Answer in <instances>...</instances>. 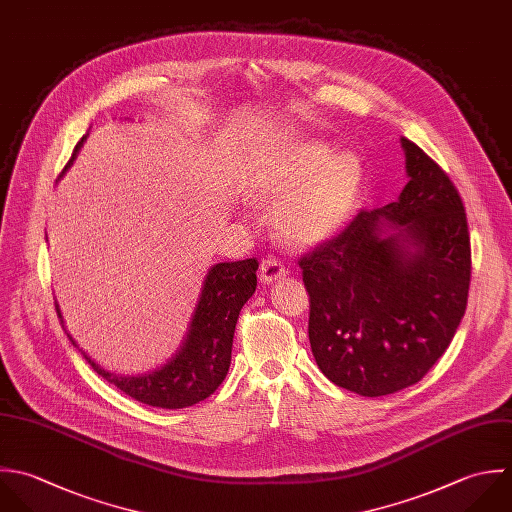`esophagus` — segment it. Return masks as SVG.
Segmentation results:
<instances>
[{"mask_svg": "<svg viewBox=\"0 0 512 512\" xmlns=\"http://www.w3.org/2000/svg\"><path fill=\"white\" fill-rule=\"evenodd\" d=\"M285 273H287V267L277 257H265L261 261L259 275H261L263 283H273V281L285 277Z\"/></svg>", "mask_w": 512, "mask_h": 512, "instance_id": "34e87169", "label": "esophagus"}]
</instances>
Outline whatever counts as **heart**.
I'll return each instance as SVG.
<instances>
[{"instance_id":"obj_1","label":"heart","mask_w":512,"mask_h":512,"mask_svg":"<svg viewBox=\"0 0 512 512\" xmlns=\"http://www.w3.org/2000/svg\"><path fill=\"white\" fill-rule=\"evenodd\" d=\"M317 143H301L261 163L251 175V189L265 197L285 190L273 211L277 229L295 243L331 237L351 215L361 189V163L353 153H339Z\"/></svg>"}]
</instances>
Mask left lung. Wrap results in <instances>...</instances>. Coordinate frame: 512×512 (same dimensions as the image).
Instances as JSON below:
<instances>
[{"instance_id": "left-lung-1", "label": "left lung", "mask_w": 512, "mask_h": 512, "mask_svg": "<svg viewBox=\"0 0 512 512\" xmlns=\"http://www.w3.org/2000/svg\"><path fill=\"white\" fill-rule=\"evenodd\" d=\"M401 143L409 183L399 199L361 209L299 259L315 361L329 381L363 397L419 383L451 345L469 299L463 199L417 143Z\"/></svg>"}]
</instances>
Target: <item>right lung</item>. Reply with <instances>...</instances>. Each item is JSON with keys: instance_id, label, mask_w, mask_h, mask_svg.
Here are the masks:
<instances>
[{"instance_id": "add662e5", "label": "right lung", "mask_w": 512, "mask_h": 512, "mask_svg": "<svg viewBox=\"0 0 512 512\" xmlns=\"http://www.w3.org/2000/svg\"><path fill=\"white\" fill-rule=\"evenodd\" d=\"M81 143L83 139L75 145L65 169L75 159ZM257 269V259L211 267L181 351L157 371L123 377L101 369L85 353L83 357L99 377L149 407L183 409L211 397L229 371L235 325L243 305L255 293ZM55 311L61 319L59 305H55ZM67 337L75 345L69 333Z\"/></svg>"}]
</instances>
